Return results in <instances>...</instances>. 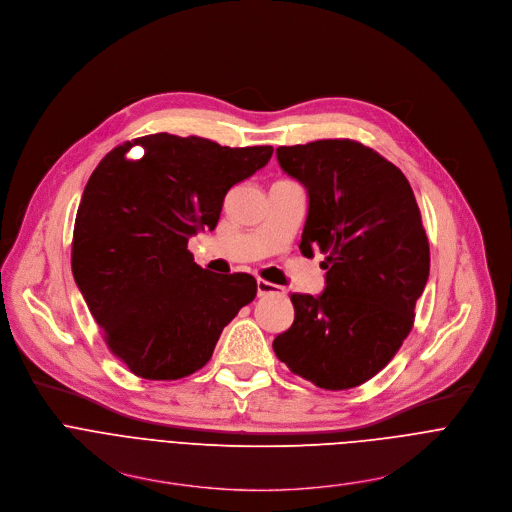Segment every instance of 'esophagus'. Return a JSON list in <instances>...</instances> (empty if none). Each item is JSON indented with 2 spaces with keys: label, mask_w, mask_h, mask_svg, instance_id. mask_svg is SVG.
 <instances>
[{
  "label": "esophagus",
  "mask_w": 512,
  "mask_h": 512,
  "mask_svg": "<svg viewBox=\"0 0 512 512\" xmlns=\"http://www.w3.org/2000/svg\"><path fill=\"white\" fill-rule=\"evenodd\" d=\"M256 287H258V297L282 295V293H285V289H280L278 285H272V282H268V280H264V278H258V280H256Z\"/></svg>",
  "instance_id": "esophagus-1"
}]
</instances>
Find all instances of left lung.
Instances as JSON below:
<instances>
[{"label":"left lung","instance_id":"left-lung-1","mask_svg":"<svg viewBox=\"0 0 512 512\" xmlns=\"http://www.w3.org/2000/svg\"><path fill=\"white\" fill-rule=\"evenodd\" d=\"M280 168L309 195L301 252L327 254L325 291L293 293V325L272 348L319 388L376 376L413 329L429 278V242L407 177L356 140L276 148Z\"/></svg>","mask_w":512,"mask_h":512}]
</instances>
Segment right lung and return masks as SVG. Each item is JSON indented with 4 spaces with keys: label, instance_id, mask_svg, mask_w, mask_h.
I'll return each instance as SVG.
<instances>
[{
    "label": "right lung",
    "instance_id": "obj_1",
    "mask_svg": "<svg viewBox=\"0 0 512 512\" xmlns=\"http://www.w3.org/2000/svg\"><path fill=\"white\" fill-rule=\"evenodd\" d=\"M140 145L145 154L130 159ZM272 156L199 136L150 134L103 156L81 197L71 266L109 352L146 380L203 368L223 327L256 297L246 272L215 274L187 250L223 199Z\"/></svg>",
    "mask_w": 512,
    "mask_h": 512
}]
</instances>
